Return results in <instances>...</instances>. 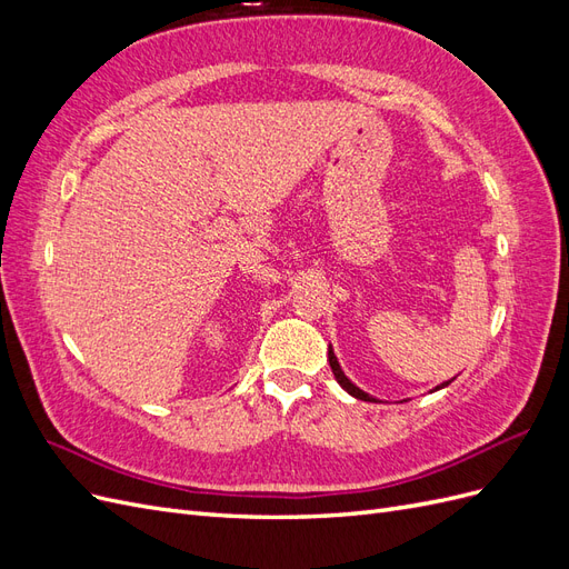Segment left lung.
Listing matches in <instances>:
<instances>
[{
    "instance_id": "left-lung-1",
    "label": "left lung",
    "mask_w": 569,
    "mask_h": 569,
    "mask_svg": "<svg viewBox=\"0 0 569 569\" xmlns=\"http://www.w3.org/2000/svg\"><path fill=\"white\" fill-rule=\"evenodd\" d=\"M327 360H330V368H332V372H335V377H337V382L341 385V389H347L353 399H360V401H377V399H372L370 393H366L363 389H358L347 375H343V370H341V366H339V360H337V356H335V351H332V347L327 349ZM453 380H449V382H443V385H439L437 389H443V387H449ZM435 389V391H437Z\"/></svg>"
}]
</instances>
